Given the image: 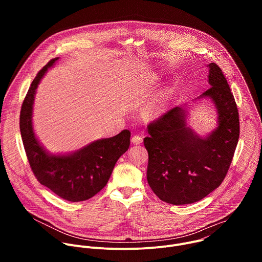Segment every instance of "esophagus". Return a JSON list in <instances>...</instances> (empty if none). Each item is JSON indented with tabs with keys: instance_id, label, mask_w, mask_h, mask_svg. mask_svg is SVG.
Instances as JSON below:
<instances>
[{
	"instance_id": "esophagus-1",
	"label": "esophagus",
	"mask_w": 262,
	"mask_h": 262,
	"mask_svg": "<svg viewBox=\"0 0 262 262\" xmlns=\"http://www.w3.org/2000/svg\"><path fill=\"white\" fill-rule=\"evenodd\" d=\"M132 142L136 145H139L143 142V137L142 136H139V135H135L133 138H132Z\"/></svg>"
}]
</instances>
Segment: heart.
Instances as JSON below:
<instances>
[{"instance_id": "1", "label": "heart", "mask_w": 262, "mask_h": 262, "mask_svg": "<svg viewBox=\"0 0 262 262\" xmlns=\"http://www.w3.org/2000/svg\"><path fill=\"white\" fill-rule=\"evenodd\" d=\"M161 105H155V106H151L150 108H149V113L150 114H158L161 112Z\"/></svg>"}]
</instances>
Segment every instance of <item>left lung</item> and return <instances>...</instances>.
<instances>
[{
    "instance_id": "1",
    "label": "left lung",
    "mask_w": 262,
    "mask_h": 262,
    "mask_svg": "<svg viewBox=\"0 0 262 262\" xmlns=\"http://www.w3.org/2000/svg\"><path fill=\"white\" fill-rule=\"evenodd\" d=\"M209 87L198 98H209L217 112V126L201 138L186 125V111L175 106L149 123L144 138L148 151L147 180L155 194L174 204L197 202L225 178L239 137L237 106L222 69L208 64Z\"/></svg>"
}]
</instances>
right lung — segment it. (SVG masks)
<instances>
[{
	"label": "right lung",
	"instance_id": "obj_1",
	"mask_svg": "<svg viewBox=\"0 0 262 262\" xmlns=\"http://www.w3.org/2000/svg\"><path fill=\"white\" fill-rule=\"evenodd\" d=\"M59 58L51 60L35 77L24 99L19 128L30 167L42 185L59 197L79 202L92 198L102 190L118 159L127 150L130 132L94 141L70 155L49 154L37 140L32 124V112L36 89L46 72Z\"/></svg>",
	"mask_w": 262,
	"mask_h": 262
}]
</instances>
